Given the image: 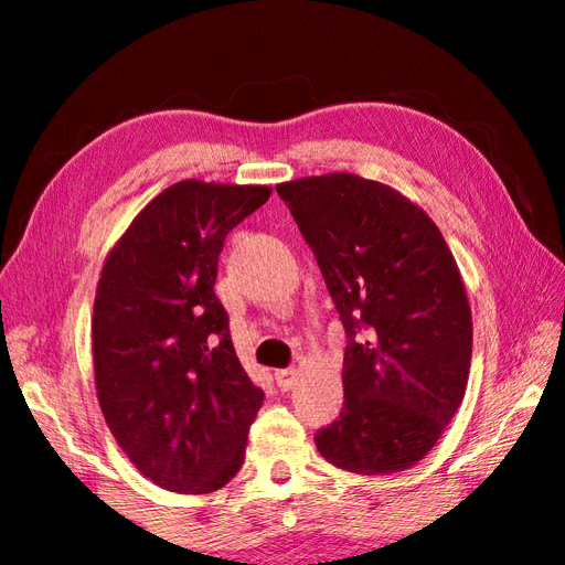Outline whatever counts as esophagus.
Here are the masks:
<instances>
[{
  "label": "esophagus",
  "instance_id": "esophagus-1",
  "mask_svg": "<svg viewBox=\"0 0 565 565\" xmlns=\"http://www.w3.org/2000/svg\"><path fill=\"white\" fill-rule=\"evenodd\" d=\"M276 377V385H279V390H291L296 385V381H299V373L294 371V367H281V371L274 373Z\"/></svg>",
  "mask_w": 565,
  "mask_h": 565
}]
</instances>
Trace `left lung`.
<instances>
[{
    "instance_id": "left-lung-1",
    "label": "left lung",
    "mask_w": 565,
    "mask_h": 565,
    "mask_svg": "<svg viewBox=\"0 0 565 565\" xmlns=\"http://www.w3.org/2000/svg\"><path fill=\"white\" fill-rule=\"evenodd\" d=\"M348 338L343 409L316 433L331 465L393 475L437 445L465 397L471 311L437 224L393 188L348 172L276 188Z\"/></svg>"
}]
</instances>
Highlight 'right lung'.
I'll return each instance as SVG.
<instances>
[{
    "mask_svg": "<svg viewBox=\"0 0 565 565\" xmlns=\"http://www.w3.org/2000/svg\"><path fill=\"white\" fill-rule=\"evenodd\" d=\"M269 194L262 184H172L100 274L90 326L100 409L132 465L180 494H210L237 475L264 403L214 281L230 230Z\"/></svg>",
    "mask_w": 565,
    "mask_h": 565,
    "instance_id": "1",
    "label": "right lung"
}]
</instances>
